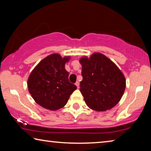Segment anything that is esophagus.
<instances>
[{
	"label": "esophagus",
	"instance_id": "34e87169",
	"mask_svg": "<svg viewBox=\"0 0 151 151\" xmlns=\"http://www.w3.org/2000/svg\"><path fill=\"white\" fill-rule=\"evenodd\" d=\"M79 85H80V84H79V82H76V83H75V85L76 86V87H77L78 88L79 87Z\"/></svg>",
	"mask_w": 151,
	"mask_h": 151
}]
</instances>
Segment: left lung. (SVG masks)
Listing matches in <instances>:
<instances>
[{
	"label": "left lung",
	"instance_id": "8db88e82",
	"mask_svg": "<svg viewBox=\"0 0 151 151\" xmlns=\"http://www.w3.org/2000/svg\"><path fill=\"white\" fill-rule=\"evenodd\" d=\"M83 80L81 93L89 108L105 111L121 100L126 87V80L121 70L101 53L80 59Z\"/></svg>",
	"mask_w": 151,
	"mask_h": 151
}]
</instances>
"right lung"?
<instances>
[{
	"instance_id": "add662e5",
	"label": "right lung",
	"mask_w": 151,
	"mask_h": 151,
	"mask_svg": "<svg viewBox=\"0 0 151 151\" xmlns=\"http://www.w3.org/2000/svg\"><path fill=\"white\" fill-rule=\"evenodd\" d=\"M69 57L58 54L48 56L38 64L28 79V88L36 103L44 108L55 111L67 103L76 86L68 81L65 68Z\"/></svg>"
}]
</instances>
